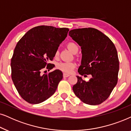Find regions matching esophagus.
I'll list each match as a JSON object with an SVG mask.
<instances>
[{"label":"esophagus","instance_id":"34e87169","mask_svg":"<svg viewBox=\"0 0 131 131\" xmlns=\"http://www.w3.org/2000/svg\"><path fill=\"white\" fill-rule=\"evenodd\" d=\"M63 77H68L69 76H70V75L68 74H66V73H63Z\"/></svg>","mask_w":131,"mask_h":131}]
</instances>
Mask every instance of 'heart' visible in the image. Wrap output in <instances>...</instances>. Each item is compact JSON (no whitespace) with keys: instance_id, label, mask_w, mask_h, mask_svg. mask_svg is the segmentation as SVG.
Wrapping results in <instances>:
<instances>
[{"instance_id":"heart-1","label":"heart","mask_w":131,"mask_h":131,"mask_svg":"<svg viewBox=\"0 0 131 131\" xmlns=\"http://www.w3.org/2000/svg\"><path fill=\"white\" fill-rule=\"evenodd\" d=\"M67 47L72 53H74L75 52L78 51V47L74 42H69L67 43ZM59 54V51L57 50L56 52L55 56H57ZM76 67V64L74 62H59L57 64V68L59 70L63 71V72L70 73L72 72L73 69Z\"/></svg>"}]
</instances>
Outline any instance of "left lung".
<instances>
[{"mask_svg":"<svg viewBox=\"0 0 131 131\" xmlns=\"http://www.w3.org/2000/svg\"><path fill=\"white\" fill-rule=\"evenodd\" d=\"M69 35L81 46V65L78 72L82 76L92 75L88 82L77 76L73 91L84 103L101 104L117 83L119 61L116 47L107 36L94 28L73 29Z\"/></svg>","mask_w":131,"mask_h":131,"instance_id":"obj_1","label":"left lung"}]
</instances>
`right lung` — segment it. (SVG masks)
<instances>
[{"instance_id":"right-lung-1","label":"right lung","mask_w":131,"mask_h":131,"mask_svg":"<svg viewBox=\"0 0 131 131\" xmlns=\"http://www.w3.org/2000/svg\"><path fill=\"white\" fill-rule=\"evenodd\" d=\"M68 28L39 26L29 30L21 38L11 59V78L21 97L30 104L43 102L54 93L63 78L60 70L50 71L58 47L67 36ZM47 66V67H45Z\"/></svg>"}]
</instances>
